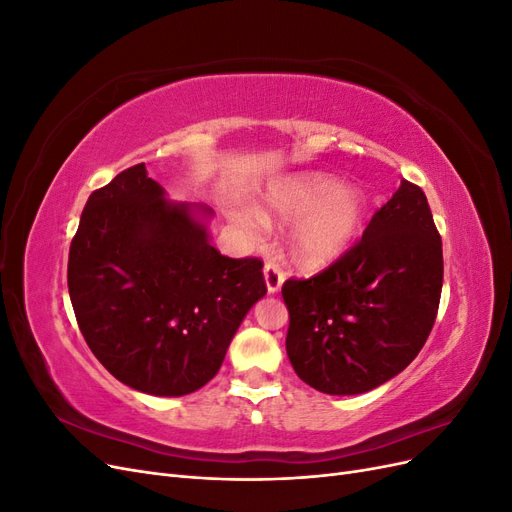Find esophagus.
Masks as SVG:
<instances>
[{"label": "esophagus", "instance_id": "34e87169", "mask_svg": "<svg viewBox=\"0 0 512 512\" xmlns=\"http://www.w3.org/2000/svg\"><path fill=\"white\" fill-rule=\"evenodd\" d=\"M284 280H286V273H284V269L277 265L275 260H269L267 265H265V282H267V290L269 292H277L282 288V284H284Z\"/></svg>", "mask_w": 512, "mask_h": 512}]
</instances>
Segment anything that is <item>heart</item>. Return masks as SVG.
<instances>
[{"mask_svg": "<svg viewBox=\"0 0 512 512\" xmlns=\"http://www.w3.org/2000/svg\"><path fill=\"white\" fill-rule=\"evenodd\" d=\"M267 207L282 218L303 213L292 228V247L307 265H324L342 254L363 218L361 196L350 188H337L327 175H303L275 185ZM243 222L252 230L265 226L258 213L245 215Z\"/></svg>", "mask_w": 512, "mask_h": 512, "instance_id": "obj_1", "label": "heart"}]
</instances>
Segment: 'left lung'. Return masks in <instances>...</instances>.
I'll use <instances>...</instances> for the list:
<instances>
[{
    "label": "left lung",
    "mask_w": 512,
    "mask_h": 512,
    "mask_svg": "<svg viewBox=\"0 0 512 512\" xmlns=\"http://www.w3.org/2000/svg\"><path fill=\"white\" fill-rule=\"evenodd\" d=\"M442 239L410 181L327 269L282 286L286 352L297 376L329 395H359L404 371L438 316Z\"/></svg>",
    "instance_id": "1"
}]
</instances>
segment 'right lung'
<instances>
[{"label":"right lung","mask_w":512,"mask_h":512,"mask_svg":"<svg viewBox=\"0 0 512 512\" xmlns=\"http://www.w3.org/2000/svg\"><path fill=\"white\" fill-rule=\"evenodd\" d=\"M68 290L87 346L119 382L181 397L218 374L267 284L260 258L222 256L192 207L168 203L136 164L91 192Z\"/></svg>","instance_id":"1"}]
</instances>
